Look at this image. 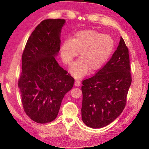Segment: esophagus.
<instances>
[{"instance_id": "obj_1", "label": "esophagus", "mask_w": 149, "mask_h": 149, "mask_svg": "<svg viewBox=\"0 0 149 149\" xmlns=\"http://www.w3.org/2000/svg\"><path fill=\"white\" fill-rule=\"evenodd\" d=\"M74 85H75V87H79V86H80V85H81V82L79 81L76 80L74 82Z\"/></svg>"}]
</instances>
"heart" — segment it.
<instances>
[{
  "label": "heart",
  "mask_w": 149,
  "mask_h": 149,
  "mask_svg": "<svg viewBox=\"0 0 149 149\" xmlns=\"http://www.w3.org/2000/svg\"><path fill=\"white\" fill-rule=\"evenodd\" d=\"M114 41L109 35L93 29L82 30L72 39H66L60 47L62 62L70 65L79 52L80 58L70 68L75 78H81L90 72L98 71L104 66L112 54Z\"/></svg>",
  "instance_id": "heart-1"
}]
</instances>
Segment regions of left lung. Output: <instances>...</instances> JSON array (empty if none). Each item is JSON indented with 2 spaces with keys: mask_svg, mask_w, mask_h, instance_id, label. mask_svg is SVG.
Masks as SVG:
<instances>
[{
  "mask_svg": "<svg viewBox=\"0 0 149 149\" xmlns=\"http://www.w3.org/2000/svg\"><path fill=\"white\" fill-rule=\"evenodd\" d=\"M129 50L122 37L109 61L93 77L83 81L82 120L97 129L110 124L125 108L132 84Z\"/></svg>",
  "mask_w": 149,
  "mask_h": 149,
  "instance_id": "8db88e82",
  "label": "left lung"
}]
</instances>
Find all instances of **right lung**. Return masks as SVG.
<instances>
[{
    "instance_id": "add662e5",
    "label": "right lung",
    "mask_w": 149,
    "mask_h": 149,
    "mask_svg": "<svg viewBox=\"0 0 149 149\" xmlns=\"http://www.w3.org/2000/svg\"><path fill=\"white\" fill-rule=\"evenodd\" d=\"M63 19L42 21L30 35L22 54L18 81L26 114L39 123L51 122L74 79L56 60L60 48Z\"/></svg>"
}]
</instances>
